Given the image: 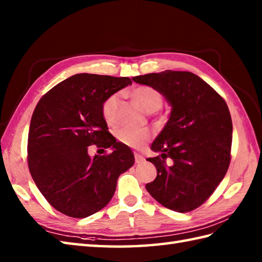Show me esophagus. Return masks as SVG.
I'll return each instance as SVG.
<instances>
[{
    "label": "esophagus",
    "mask_w": 262,
    "mask_h": 262,
    "mask_svg": "<svg viewBox=\"0 0 262 262\" xmlns=\"http://www.w3.org/2000/svg\"><path fill=\"white\" fill-rule=\"evenodd\" d=\"M134 155H135V162H136V163L143 162V161H144V157H143V155L138 154V153H135Z\"/></svg>",
    "instance_id": "esophagus-1"
}]
</instances>
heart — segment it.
I'll use <instances>...</instances> for the list:
<instances>
[{
  "label": "heart",
  "instance_id": "b5f03b06",
  "mask_svg": "<svg viewBox=\"0 0 262 262\" xmlns=\"http://www.w3.org/2000/svg\"><path fill=\"white\" fill-rule=\"evenodd\" d=\"M130 96L133 100L140 105V107L146 111V113H154L159 110L163 104V97L157 89L147 85H141L135 88L132 91ZM119 96L118 93H114L104 100L101 107L102 116L107 124H113L115 119V110L118 103ZM118 140L124 143L125 145L130 147L141 148L145 145L146 142L151 137V134L146 130L133 129V128H121L117 133Z\"/></svg>",
  "mask_w": 262,
  "mask_h": 262
}]
</instances>
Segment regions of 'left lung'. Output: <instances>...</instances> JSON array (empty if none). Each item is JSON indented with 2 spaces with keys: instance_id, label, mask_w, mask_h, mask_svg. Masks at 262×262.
Wrapping results in <instances>:
<instances>
[{
  "instance_id": "8db88e82",
  "label": "left lung",
  "mask_w": 262,
  "mask_h": 262,
  "mask_svg": "<svg viewBox=\"0 0 262 262\" xmlns=\"http://www.w3.org/2000/svg\"><path fill=\"white\" fill-rule=\"evenodd\" d=\"M133 81L157 89L171 105L169 120L151 146L161 154L147 159L158 174L146 190L171 210H193L210 197L229 169L233 126L227 104L191 72L166 70ZM168 157L174 162L170 167Z\"/></svg>"
}]
</instances>
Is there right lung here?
Segmentation results:
<instances>
[{"mask_svg": "<svg viewBox=\"0 0 262 262\" xmlns=\"http://www.w3.org/2000/svg\"><path fill=\"white\" fill-rule=\"evenodd\" d=\"M129 77L81 73L58 83L37 103L28 136L33 181L55 209L74 219L97 213L113 198L118 177L135 162L108 132L101 107ZM112 153L90 157V145Z\"/></svg>", "mask_w": 262, "mask_h": 262, "instance_id": "obj_1", "label": "right lung"}]
</instances>
